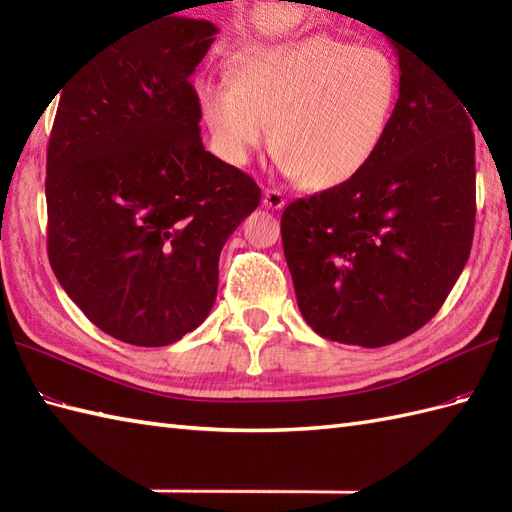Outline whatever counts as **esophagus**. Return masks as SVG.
Instances as JSON below:
<instances>
[{"instance_id": "obj_1", "label": "esophagus", "mask_w": 512, "mask_h": 512, "mask_svg": "<svg viewBox=\"0 0 512 512\" xmlns=\"http://www.w3.org/2000/svg\"><path fill=\"white\" fill-rule=\"evenodd\" d=\"M284 204H286V198H284V193H281V191H277V189H266L264 191V206H268V209L277 211Z\"/></svg>"}]
</instances>
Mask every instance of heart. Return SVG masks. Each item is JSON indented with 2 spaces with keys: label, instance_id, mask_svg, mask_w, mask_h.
Returning <instances> with one entry per match:
<instances>
[{
  "label": "heart",
  "instance_id": "b5f03b06",
  "mask_svg": "<svg viewBox=\"0 0 512 512\" xmlns=\"http://www.w3.org/2000/svg\"><path fill=\"white\" fill-rule=\"evenodd\" d=\"M398 94V65L385 50L310 35L250 54L235 83H202L200 105L228 162L246 165L273 125V149L286 173L330 191L372 165Z\"/></svg>",
  "mask_w": 512,
  "mask_h": 512
}]
</instances>
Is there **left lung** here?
<instances>
[{
    "label": "left lung",
    "instance_id": "left-lung-1",
    "mask_svg": "<svg viewBox=\"0 0 512 512\" xmlns=\"http://www.w3.org/2000/svg\"><path fill=\"white\" fill-rule=\"evenodd\" d=\"M394 48L398 105L372 165L281 215L303 319L345 345L383 347L420 330L449 297L473 244L469 110L436 70Z\"/></svg>",
    "mask_w": 512,
    "mask_h": 512
}]
</instances>
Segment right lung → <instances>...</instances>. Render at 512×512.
Masks as SVG:
<instances>
[{"label":"right lung","mask_w":512,"mask_h":512,"mask_svg":"<svg viewBox=\"0 0 512 512\" xmlns=\"http://www.w3.org/2000/svg\"><path fill=\"white\" fill-rule=\"evenodd\" d=\"M217 35L167 17L63 85L48 162V257L96 328L162 347L209 317L222 246L262 191L206 151L191 74Z\"/></svg>","instance_id":"obj_1"}]
</instances>
